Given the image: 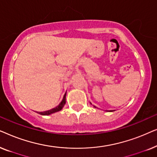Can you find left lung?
<instances>
[{
	"instance_id": "obj_1",
	"label": "left lung",
	"mask_w": 157,
	"mask_h": 157,
	"mask_svg": "<svg viewBox=\"0 0 157 157\" xmlns=\"http://www.w3.org/2000/svg\"><path fill=\"white\" fill-rule=\"evenodd\" d=\"M94 106V107H95V108H96V107L95 106Z\"/></svg>"
}]
</instances>
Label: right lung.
Instances as JSON below:
<instances>
[{
  "label": "right lung",
  "mask_w": 157,
  "mask_h": 157,
  "mask_svg": "<svg viewBox=\"0 0 157 157\" xmlns=\"http://www.w3.org/2000/svg\"><path fill=\"white\" fill-rule=\"evenodd\" d=\"M66 94H64L63 100L61 101V102L60 103L59 105H58V106L56 107H55V108L51 109V110H48V111H44V112H37V111H36V112L38 113L40 115L47 116V115H50V114H51V113L57 112V111H61V109H63V107L64 106V105H65V104H66Z\"/></svg>",
  "instance_id": "obj_1"
}]
</instances>
